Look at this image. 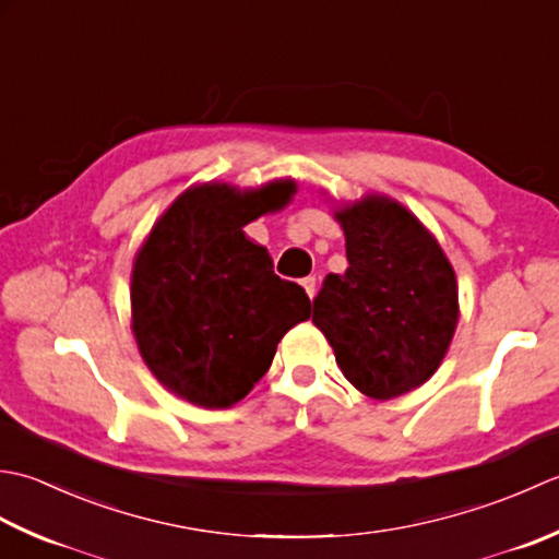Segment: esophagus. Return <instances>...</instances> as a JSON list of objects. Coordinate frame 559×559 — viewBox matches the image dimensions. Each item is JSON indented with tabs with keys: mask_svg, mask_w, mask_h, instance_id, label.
Returning a JSON list of instances; mask_svg holds the SVG:
<instances>
[{
	"mask_svg": "<svg viewBox=\"0 0 559 559\" xmlns=\"http://www.w3.org/2000/svg\"><path fill=\"white\" fill-rule=\"evenodd\" d=\"M301 287H304L306 294H309L311 299H313V294H316V277H304V280H301Z\"/></svg>",
	"mask_w": 559,
	"mask_h": 559,
	"instance_id": "obj_1",
	"label": "esophagus"
}]
</instances>
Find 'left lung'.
<instances>
[{"instance_id":"obj_1","label":"left lung","mask_w":559,"mask_h":559,"mask_svg":"<svg viewBox=\"0 0 559 559\" xmlns=\"http://www.w3.org/2000/svg\"><path fill=\"white\" fill-rule=\"evenodd\" d=\"M345 231V275H328L313 323L345 379L373 401L431 379L459 325V284L435 236L389 195L335 210Z\"/></svg>"}]
</instances>
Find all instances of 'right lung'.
<instances>
[{
	"label": "right lung",
	"instance_id": "add662e5",
	"mask_svg": "<svg viewBox=\"0 0 559 559\" xmlns=\"http://www.w3.org/2000/svg\"><path fill=\"white\" fill-rule=\"evenodd\" d=\"M294 192L289 178L255 190L192 186L136 250L130 282L136 347L164 389L183 401L207 409L243 401L284 333L311 316L306 292L280 280L267 248L243 234Z\"/></svg>",
	"mask_w": 559,
	"mask_h": 559
}]
</instances>
